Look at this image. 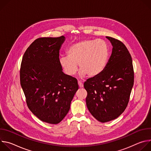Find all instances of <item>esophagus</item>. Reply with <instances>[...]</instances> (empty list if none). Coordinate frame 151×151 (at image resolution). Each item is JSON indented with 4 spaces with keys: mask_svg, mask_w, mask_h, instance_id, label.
I'll use <instances>...</instances> for the list:
<instances>
[{
    "mask_svg": "<svg viewBox=\"0 0 151 151\" xmlns=\"http://www.w3.org/2000/svg\"><path fill=\"white\" fill-rule=\"evenodd\" d=\"M78 85H79V87L80 88H82L83 87V83L81 81H78Z\"/></svg>",
    "mask_w": 151,
    "mask_h": 151,
    "instance_id": "34e87169",
    "label": "esophagus"
}]
</instances>
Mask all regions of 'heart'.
I'll list each match as a JSON object with an SVG mask.
<instances>
[{
  "label": "heart",
  "instance_id": "heart-1",
  "mask_svg": "<svg viewBox=\"0 0 151 151\" xmlns=\"http://www.w3.org/2000/svg\"><path fill=\"white\" fill-rule=\"evenodd\" d=\"M68 56L59 59L60 66L69 76L74 75L78 69L83 78L86 75L95 77L104 70L108 58L109 50L102 40L83 39L70 46L67 51Z\"/></svg>",
  "mask_w": 151,
  "mask_h": 151
}]
</instances>
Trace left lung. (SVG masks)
<instances>
[{"label": "left lung", "instance_id": "left-lung-1", "mask_svg": "<svg viewBox=\"0 0 151 151\" xmlns=\"http://www.w3.org/2000/svg\"><path fill=\"white\" fill-rule=\"evenodd\" d=\"M113 46L112 54L102 72L85 81L86 104L99 121L117 118L126 109L134 84L131 55L120 40L106 36Z\"/></svg>", "mask_w": 151, "mask_h": 151}]
</instances>
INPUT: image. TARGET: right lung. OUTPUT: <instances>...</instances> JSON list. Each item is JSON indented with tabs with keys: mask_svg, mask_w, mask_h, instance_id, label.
Segmentation results:
<instances>
[{
	"mask_svg": "<svg viewBox=\"0 0 151 151\" xmlns=\"http://www.w3.org/2000/svg\"><path fill=\"white\" fill-rule=\"evenodd\" d=\"M65 37L36 39L24 54L20 83L27 106L40 121L60 122L68 114L79 88L77 79L64 74L59 52Z\"/></svg>",
	"mask_w": 151,
	"mask_h": 151,
	"instance_id": "1",
	"label": "right lung"
}]
</instances>
